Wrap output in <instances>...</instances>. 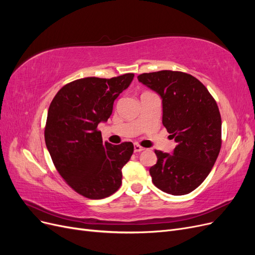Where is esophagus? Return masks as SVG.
<instances>
[{
    "label": "esophagus",
    "instance_id": "obj_1",
    "mask_svg": "<svg viewBox=\"0 0 255 255\" xmlns=\"http://www.w3.org/2000/svg\"><path fill=\"white\" fill-rule=\"evenodd\" d=\"M143 150H144L143 146H141V145H139V144H135V145H134V152H135V153H139V152H141V151H143Z\"/></svg>",
    "mask_w": 255,
    "mask_h": 255
}]
</instances>
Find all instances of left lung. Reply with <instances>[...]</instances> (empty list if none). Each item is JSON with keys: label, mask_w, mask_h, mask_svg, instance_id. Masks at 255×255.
I'll use <instances>...</instances> for the list:
<instances>
[{"label": "left lung", "mask_w": 255, "mask_h": 255, "mask_svg": "<svg viewBox=\"0 0 255 255\" xmlns=\"http://www.w3.org/2000/svg\"><path fill=\"white\" fill-rule=\"evenodd\" d=\"M137 79L163 99V125L176 142L173 154L155 150L152 182L167 194H189L206 179L219 155L218 105L204 85L188 73L161 70Z\"/></svg>", "instance_id": "obj_1"}]
</instances>
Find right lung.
Instances as JSON below:
<instances>
[{
  "label": "right lung",
  "mask_w": 255,
  "mask_h": 255,
  "mask_svg": "<svg viewBox=\"0 0 255 255\" xmlns=\"http://www.w3.org/2000/svg\"><path fill=\"white\" fill-rule=\"evenodd\" d=\"M133 78L134 73H126L75 80L61 87L50 104L45 144L64 181L85 198L103 199L121 186V169L134 145L104 142L98 125L111 117L114 101Z\"/></svg>",
  "instance_id": "add662e5"
}]
</instances>
